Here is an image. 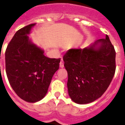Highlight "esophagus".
<instances>
[{
  "instance_id": "obj_1",
  "label": "esophagus",
  "mask_w": 125,
  "mask_h": 125,
  "mask_svg": "<svg viewBox=\"0 0 125 125\" xmlns=\"http://www.w3.org/2000/svg\"><path fill=\"white\" fill-rule=\"evenodd\" d=\"M64 61H63V60H62V59L61 61V62H60V68H64Z\"/></svg>"
}]
</instances>
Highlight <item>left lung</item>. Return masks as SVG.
Listing matches in <instances>:
<instances>
[{
	"instance_id": "left-lung-1",
	"label": "left lung",
	"mask_w": 125,
	"mask_h": 125,
	"mask_svg": "<svg viewBox=\"0 0 125 125\" xmlns=\"http://www.w3.org/2000/svg\"><path fill=\"white\" fill-rule=\"evenodd\" d=\"M98 43L100 46H95ZM116 52L108 35L84 49H71L64 55L68 93L74 102L87 104L106 91L116 70Z\"/></svg>"
}]
</instances>
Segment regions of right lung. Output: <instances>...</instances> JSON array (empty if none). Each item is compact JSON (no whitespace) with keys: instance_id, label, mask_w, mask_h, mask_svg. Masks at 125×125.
I'll list each match as a JSON object with an SVG mask.
<instances>
[{"instance_id":"1","label":"right lung","mask_w":125,"mask_h":125,"mask_svg":"<svg viewBox=\"0 0 125 125\" xmlns=\"http://www.w3.org/2000/svg\"><path fill=\"white\" fill-rule=\"evenodd\" d=\"M35 24L18 30L5 51V71L13 90L22 100L35 103L46 94L61 59H52L33 44L27 34Z\"/></svg>"}]
</instances>
